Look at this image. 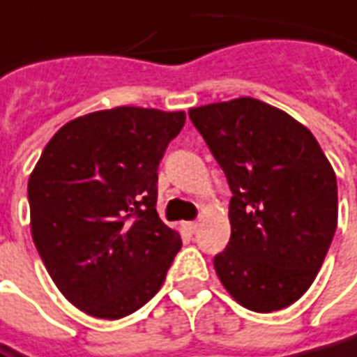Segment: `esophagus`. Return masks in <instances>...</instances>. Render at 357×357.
<instances>
[{
	"label": "esophagus",
	"instance_id": "34e87169",
	"mask_svg": "<svg viewBox=\"0 0 357 357\" xmlns=\"http://www.w3.org/2000/svg\"><path fill=\"white\" fill-rule=\"evenodd\" d=\"M183 229L188 230L189 234H195V232H197V229H199V222H195V220H191V222H185V225H183Z\"/></svg>",
	"mask_w": 357,
	"mask_h": 357
}]
</instances>
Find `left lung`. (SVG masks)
Instances as JSON below:
<instances>
[{
    "label": "left lung",
    "mask_w": 357,
    "mask_h": 357,
    "mask_svg": "<svg viewBox=\"0 0 357 357\" xmlns=\"http://www.w3.org/2000/svg\"><path fill=\"white\" fill-rule=\"evenodd\" d=\"M232 191L230 240L215 256L242 307L280 311L321 270L338 222V185L317 138L285 111L240 97L189 109Z\"/></svg>",
    "instance_id": "left-lung-1"
}]
</instances>
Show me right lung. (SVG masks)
Returning a JSON list of instances; mask_svg holds the SVG:
<instances>
[{
	"label": "right lung",
	"mask_w": 357,
	"mask_h": 357,
	"mask_svg": "<svg viewBox=\"0 0 357 357\" xmlns=\"http://www.w3.org/2000/svg\"><path fill=\"white\" fill-rule=\"evenodd\" d=\"M185 113L115 107L66 123L29 178L31 232L79 311L123 319L152 299L181 248L158 217V166Z\"/></svg>",
	"instance_id": "add662e5"
}]
</instances>
